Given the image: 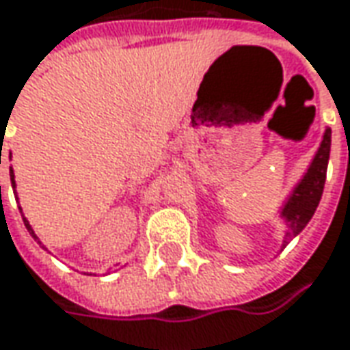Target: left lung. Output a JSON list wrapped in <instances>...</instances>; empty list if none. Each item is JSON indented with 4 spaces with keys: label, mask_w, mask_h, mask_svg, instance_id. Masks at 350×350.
I'll return each mask as SVG.
<instances>
[{
    "label": "left lung",
    "mask_w": 350,
    "mask_h": 350,
    "mask_svg": "<svg viewBox=\"0 0 350 350\" xmlns=\"http://www.w3.org/2000/svg\"><path fill=\"white\" fill-rule=\"evenodd\" d=\"M329 150H331V131L327 129L323 135L321 146L313 159L312 166L308 170V174L304 176V180L299 182L292 198L288 200V204L284 207L282 215L286 217L290 231L286 235L284 247L290 243L292 237H296L313 217L321 193H323V186H325V176H327V162H329Z\"/></svg>",
    "instance_id": "left-lung-1"
}]
</instances>
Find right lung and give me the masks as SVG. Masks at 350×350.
Instances as JSON below:
<instances>
[{"mask_svg": "<svg viewBox=\"0 0 350 350\" xmlns=\"http://www.w3.org/2000/svg\"><path fill=\"white\" fill-rule=\"evenodd\" d=\"M0 164H1V148H0ZM9 176H11V184H13V186H15V180H13V170H11V172H9ZM0 196H1V186H0ZM23 221H25V227H27V231H29V233H31V235L35 237V241H38L37 235H35V231H33V229H31V225H29V221L25 219V217H23ZM38 245H40V241H38Z\"/></svg>", "mask_w": 350, "mask_h": 350, "instance_id": "1", "label": "right lung"}]
</instances>
